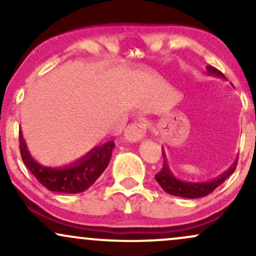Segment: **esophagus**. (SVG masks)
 I'll list each match as a JSON object with an SVG mask.
<instances>
[{
    "label": "esophagus",
    "mask_w": 256,
    "mask_h": 256,
    "mask_svg": "<svg viewBox=\"0 0 256 256\" xmlns=\"http://www.w3.org/2000/svg\"><path fill=\"white\" fill-rule=\"evenodd\" d=\"M146 122H134L128 126V128L125 130V140L130 143L140 142L143 138L146 137Z\"/></svg>",
    "instance_id": "1"
}]
</instances>
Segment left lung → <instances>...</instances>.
I'll return each mask as SVG.
<instances>
[{
	"mask_svg": "<svg viewBox=\"0 0 256 256\" xmlns=\"http://www.w3.org/2000/svg\"><path fill=\"white\" fill-rule=\"evenodd\" d=\"M207 72L210 76H213V77L216 78H222L226 79V77L222 74V72L218 71L216 68H214L212 66H207ZM164 154V166L161 168V171L155 174V179L160 186L164 190L167 194H171L173 196H178V198H204L208 194L213 192L216 188H218L220 184H222L228 179L232 173L234 172L237 165V158L236 160L234 161V164L226 170L225 172H222V174L218 176L216 178L210 179V180L207 182H186L182 180L177 177H174V174L170 170L168 164H167V158L165 152L162 149Z\"/></svg>",
	"mask_w": 256,
	"mask_h": 256,
	"instance_id": "8db88e82",
	"label": "left lung"
}]
</instances>
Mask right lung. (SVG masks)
<instances>
[{
    "label": "right lung",
    "instance_id": "obj_1",
    "mask_svg": "<svg viewBox=\"0 0 256 256\" xmlns=\"http://www.w3.org/2000/svg\"><path fill=\"white\" fill-rule=\"evenodd\" d=\"M19 143L22 161L34 178L48 190L60 194H78L89 189L107 168L112 152L116 146L114 140H108L104 144L94 146L86 154L71 164L64 166H44L31 156L22 131Z\"/></svg>",
    "mask_w": 256,
    "mask_h": 256
}]
</instances>
